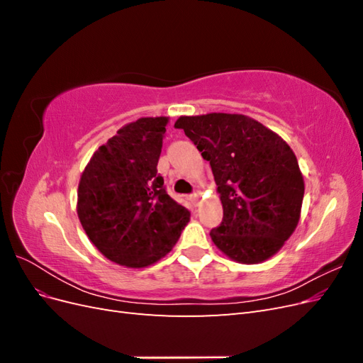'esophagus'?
<instances>
[{
  "label": "esophagus",
  "instance_id": "esophagus-1",
  "mask_svg": "<svg viewBox=\"0 0 363 363\" xmlns=\"http://www.w3.org/2000/svg\"><path fill=\"white\" fill-rule=\"evenodd\" d=\"M189 200L192 201L194 206H199L200 204V195L199 194H194V195L189 196Z\"/></svg>",
  "mask_w": 363,
  "mask_h": 363
}]
</instances>
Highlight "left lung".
Returning a JSON list of instances; mask_svg holds the SVG:
<instances>
[{
	"instance_id": "left-lung-1",
	"label": "left lung",
	"mask_w": 363,
	"mask_h": 363,
	"mask_svg": "<svg viewBox=\"0 0 363 363\" xmlns=\"http://www.w3.org/2000/svg\"><path fill=\"white\" fill-rule=\"evenodd\" d=\"M174 127L211 162L224 208L213 244L239 263H260L300 221L304 180L291 147L259 121L238 113L180 116Z\"/></svg>"
}]
</instances>
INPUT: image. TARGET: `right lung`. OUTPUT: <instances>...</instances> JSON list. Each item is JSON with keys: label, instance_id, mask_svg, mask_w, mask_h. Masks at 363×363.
I'll return each instance as SVG.
<instances>
[{"label": "right lung", "instance_id": "add662e5", "mask_svg": "<svg viewBox=\"0 0 363 363\" xmlns=\"http://www.w3.org/2000/svg\"><path fill=\"white\" fill-rule=\"evenodd\" d=\"M169 118H139L98 148L80 177L77 215L104 257L145 268L164 257L191 219L157 174Z\"/></svg>", "mask_w": 363, "mask_h": 363}]
</instances>
